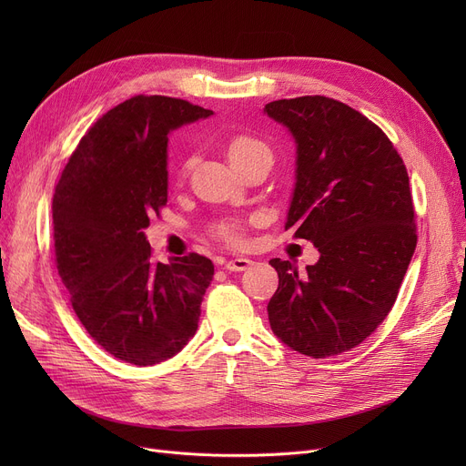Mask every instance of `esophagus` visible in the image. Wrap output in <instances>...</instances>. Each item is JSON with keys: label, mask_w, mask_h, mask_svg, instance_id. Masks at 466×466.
Wrapping results in <instances>:
<instances>
[{"label": "esophagus", "mask_w": 466, "mask_h": 466, "mask_svg": "<svg viewBox=\"0 0 466 466\" xmlns=\"http://www.w3.org/2000/svg\"><path fill=\"white\" fill-rule=\"evenodd\" d=\"M249 266H253V260H251V258L239 257V258H232V260H228L225 268H227L228 272H243V270H248Z\"/></svg>", "instance_id": "esophagus-1"}]
</instances>
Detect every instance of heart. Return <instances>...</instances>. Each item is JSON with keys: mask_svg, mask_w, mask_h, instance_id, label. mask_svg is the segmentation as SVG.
Returning <instances> with one entry per match:
<instances>
[{"mask_svg": "<svg viewBox=\"0 0 466 466\" xmlns=\"http://www.w3.org/2000/svg\"><path fill=\"white\" fill-rule=\"evenodd\" d=\"M227 155L232 164H238V162L262 157V155L272 157V151H270V147H268L264 141H260L258 137L249 136V134H238V136L230 137V141L227 145ZM218 236L223 238L227 243H230V246H239V243L243 241V228L239 223H236V220H228V223L218 227Z\"/></svg>", "mask_w": 466, "mask_h": 466, "instance_id": "heart-1", "label": "heart"}]
</instances>
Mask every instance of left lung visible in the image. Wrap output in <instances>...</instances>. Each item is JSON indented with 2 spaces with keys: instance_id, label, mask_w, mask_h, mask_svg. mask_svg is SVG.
<instances>
[{
  "instance_id": "1",
  "label": "left lung",
  "mask_w": 466,
  "mask_h": 466,
  "mask_svg": "<svg viewBox=\"0 0 466 466\" xmlns=\"http://www.w3.org/2000/svg\"><path fill=\"white\" fill-rule=\"evenodd\" d=\"M264 113L297 145L285 230L321 255L306 274L289 260H270L279 285L268 319L302 355L350 351L393 308L418 243L406 166L372 120L332 97L278 100Z\"/></svg>"
}]
</instances>
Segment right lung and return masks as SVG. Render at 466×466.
<instances>
[{
	"mask_svg": "<svg viewBox=\"0 0 466 466\" xmlns=\"http://www.w3.org/2000/svg\"><path fill=\"white\" fill-rule=\"evenodd\" d=\"M213 111L136 96L83 136L55 188L58 274L86 332L113 357L151 366L196 334L213 262H155L145 228L167 202V136Z\"/></svg>",
	"mask_w": 466,
	"mask_h": 466,
	"instance_id": "1",
	"label": "right lung"
}]
</instances>
